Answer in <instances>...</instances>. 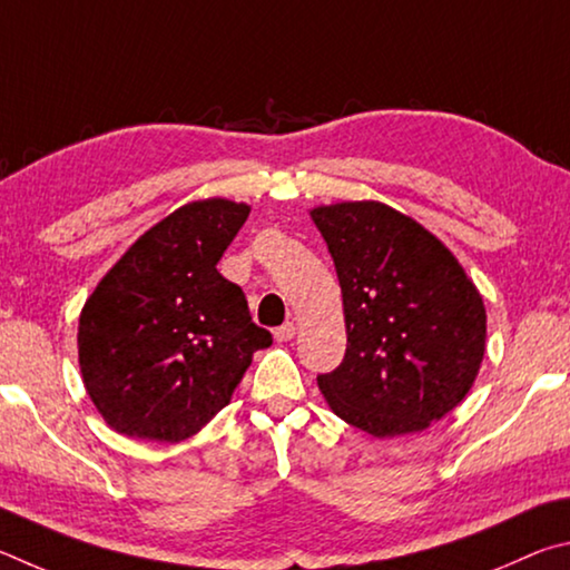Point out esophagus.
I'll return each mask as SVG.
<instances>
[{"mask_svg":"<svg viewBox=\"0 0 570 570\" xmlns=\"http://www.w3.org/2000/svg\"><path fill=\"white\" fill-rule=\"evenodd\" d=\"M295 323H285V325H279V327H275V341H279V343H287V341H293L295 337Z\"/></svg>","mask_w":570,"mask_h":570,"instance_id":"obj_1","label":"esophagus"}]
</instances>
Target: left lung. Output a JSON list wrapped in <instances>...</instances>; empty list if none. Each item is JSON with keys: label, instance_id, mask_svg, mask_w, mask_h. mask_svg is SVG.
<instances>
[{"label": "left lung", "instance_id": "8db88e82", "mask_svg": "<svg viewBox=\"0 0 570 570\" xmlns=\"http://www.w3.org/2000/svg\"><path fill=\"white\" fill-rule=\"evenodd\" d=\"M343 293L347 347L317 375L331 411L375 438L421 433L471 391L485 305L433 233L375 199L311 209Z\"/></svg>", "mask_w": 570, "mask_h": 570}]
</instances>
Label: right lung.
Masks as SVG:
<instances>
[{"mask_svg": "<svg viewBox=\"0 0 570 570\" xmlns=\"http://www.w3.org/2000/svg\"><path fill=\"white\" fill-rule=\"evenodd\" d=\"M249 205L195 199L139 235L79 315V373L112 431L157 443L195 435L229 403L273 335L217 263Z\"/></svg>", "mask_w": 570, "mask_h": 570, "instance_id": "add662e5", "label": "right lung"}]
</instances>
